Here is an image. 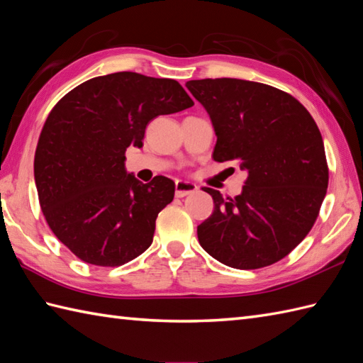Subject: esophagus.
Listing matches in <instances>:
<instances>
[{
  "label": "esophagus",
  "mask_w": 363,
  "mask_h": 363,
  "mask_svg": "<svg viewBox=\"0 0 363 363\" xmlns=\"http://www.w3.org/2000/svg\"><path fill=\"white\" fill-rule=\"evenodd\" d=\"M197 184L186 182V180H177L175 182V196L177 197H186L189 194H194L197 191Z\"/></svg>",
  "instance_id": "1"
}]
</instances>
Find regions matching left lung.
Returning <instances> with one entry per match:
<instances>
[{
	"mask_svg": "<svg viewBox=\"0 0 363 363\" xmlns=\"http://www.w3.org/2000/svg\"><path fill=\"white\" fill-rule=\"evenodd\" d=\"M186 86L213 121L214 161H236L248 172L236 197L203 189L214 211L197 227L200 245L233 269L281 261L308 236L326 196L329 169L315 121L294 96L265 84L222 77Z\"/></svg>",
	"mask_w": 363,
	"mask_h": 363,
	"instance_id": "8db88e82",
	"label": "left lung"
}]
</instances>
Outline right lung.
Wrapping results in <instances>:
<instances>
[{
	"mask_svg": "<svg viewBox=\"0 0 363 363\" xmlns=\"http://www.w3.org/2000/svg\"><path fill=\"white\" fill-rule=\"evenodd\" d=\"M194 106L174 79L123 71L93 77L55 104L34 158L38 202L51 231L80 261L119 267L150 247L175 183L125 172L127 147H143L158 115Z\"/></svg>",
	"mask_w": 363,
	"mask_h": 363,
	"instance_id": "1",
	"label": "right lung"
}]
</instances>
